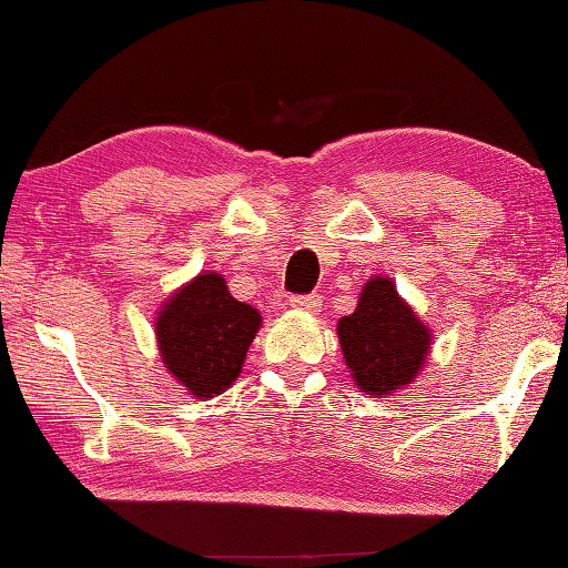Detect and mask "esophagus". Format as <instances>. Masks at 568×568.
<instances>
[{"mask_svg":"<svg viewBox=\"0 0 568 568\" xmlns=\"http://www.w3.org/2000/svg\"><path fill=\"white\" fill-rule=\"evenodd\" d=\"M291 307L300 310V312H307V315H320L322 303L317 295H297V297H291Z\"/></svg>","mask_w":568,"mask_h":568,"instance_id":"34e87169","label":"esophagus"}]
</instances>
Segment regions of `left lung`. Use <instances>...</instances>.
I'll return each mask as SVG.
<instances>
[{"instance_id": "8db88e82", "label": "left lung", "mask_w": 568, "mask_h": 568, "mask_svg": "<svg viewBox=\"0 0 568 568\" xmlns=\"http://www.w3.org/2000/svg\"><path fill=\"white\" fill-rule=\"evenodd\" d=\"M336 336L348 373L368 397H388L415 383L434 342L388 275L368 277L356 310L336 322Z\"/></svg>"}]
</instances>
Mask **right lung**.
<instances>
[{
	"mask_svg": "<svg viewBox=\"0 0 568 568\" xmlns=\"http://www.w3.org/2000/svg\"><path fill=\"white\" fill-rule=\"evenodd\" d=\"M261 312L229 293L226 277L202 271L155 312L161 364L197 400L222 395L246 361Z\"/></svg>",
	"mask_w": 568,
	"mask_h": 568,
	"instance_id": "add662e5",
	"label": "right lung"
}]
</instances>
